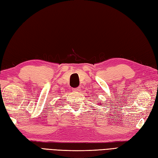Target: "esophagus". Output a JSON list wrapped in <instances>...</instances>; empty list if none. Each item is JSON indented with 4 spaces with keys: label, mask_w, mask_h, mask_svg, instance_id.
<instances>
[{
    "label": "esophagus",
    "mask_w": 158,
    "mask_h": 158,
    "mask_svg": "<svg viewBox=\"0 0 158 158\" xmlns=\"http://www.w3.org/2000/svg\"><path fill=\"white\" fill-rule=\"evenodd\" d=\"M73 90L77 91V92H79V91L81 90V88H80V87H77V88H74V89H73Z\"/></svg>",
    "instance_id": "34e87169"
}]
</instances>
